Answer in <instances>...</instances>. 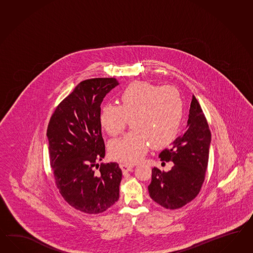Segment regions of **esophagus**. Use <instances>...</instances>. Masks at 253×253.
<instances>
[{
	"label": "esophagus",
	"mask_w": 253,
	"mask_h": 253,
	"mask_svg": "<svg viewBox=\"0 0 253 253\" xmlns=\"http://www.w3.org/2000/svg\"><path fill=\"white\" fill-rule=\"evenodd\" d=\"M120 167L123 170V172H129L133 168V166L129 164H120Z\"/></svg>",
	"instance_id": "34e87169"
}]
</instances>
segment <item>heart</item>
<instances>
[{
    "instance_id": "obj_1",
    "label": "heart",
    "mask_w": 253,
    "mask_h": 253,
    "mask_svg": "<svg viewBox=\"0 0 253 253\" xmlns=\"http://www.w3.org/2000/svg\"><path fill=\"white\" fill-rule=\"evenodd\" d=\"M117 105L106 104L99 123L106 132L116 136L124 131L128 121L133 131L113 140L110 154L115 160L134 164L147 152L169 145L178 134L183 119V101L178 90L146 81H133L119 96Z\"/></svg>"
}]
</instances>
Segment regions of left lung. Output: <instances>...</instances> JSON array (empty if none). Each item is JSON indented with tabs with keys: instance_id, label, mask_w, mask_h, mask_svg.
I'll return each instance as SVG.
<instances>
[{
	"instance_id": "obj_1",
	"label": "left lung",
	"mask_w": 253,
	"mask_h": 253,
	"mask_svg": "<svg viewBox=\"0 0 253 253\" xmlns=\"http://www.w3.org/2000/svg\"><path fill=\"white\" fill-rule=\"evenodd\" d=\"M186 131L177 137L170 148L159 154L161 161L174 165L168 172L152 169L149 185L151 198L167 210L184 207L197 197L205 180L210 154L211 132L196 97L192 98Z\"/></svg>"
}]
</instances>
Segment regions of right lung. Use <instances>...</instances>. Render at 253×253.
Segmentation results:
<instances>
[{
    "label": "right lung",
    "instance_id": "obj_1",
    "mask_svg": "<svg viewBox=\"0 0 253 253\" xmlns=\"http://www.w3.org/2000/svg\"><path fill=\"white\" fill-rule=\"evenodd\" d=\"M118 85L114 78L81 81L56 107L47 127L56 186L71 207L86 214L103 212L120 197L123 172L119 165L98 164L105 156L100 104Z\"/></svg>",
    "mask_w": 253,
    "mask_h": 253
}]
</instances>
